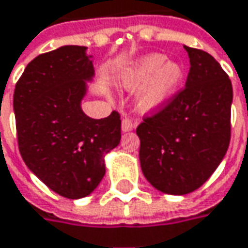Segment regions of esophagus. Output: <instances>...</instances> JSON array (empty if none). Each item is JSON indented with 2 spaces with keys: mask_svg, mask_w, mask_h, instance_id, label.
I'll use <instances>...</instances> for the list:
<instances>
[{
  "mask_svg": "<svg viewBox=\"0 0 248 248\" xmlns=\"http://www.w3.org/2000/svg\"><path fill=\"white\" fill-rule=\"evenodd\" d=\"M132 129H135V122L132 119H129V118H124V121H122V130L124 132H129Z\"/></svg>",
  "mask_w": 248,
  "mask_h": 248,
  "instance_id": "obj_1",
  "label": "esophagus"
}]
</instances>
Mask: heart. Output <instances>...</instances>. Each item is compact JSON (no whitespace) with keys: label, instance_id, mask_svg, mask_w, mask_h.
Returning a JSON list of instances; mask_svg holds the SVG:
<instances>
[{"label":"heart","instance_id":"b5f03b06","mask_svg":"<svg viewBox=\"0 0 248 248\" xmlns=\"http://www.w3.org/2000/svg\"><path fill=\"white\" fill-rule=\"evenodd\" d=\"M184 70L163 54H149L140 59L130 70L127 84L132 90H141L140 107L149 110L166 104L181 85Z\"/></svg>","mask_w":248,"mask_h":248}]
</instances>
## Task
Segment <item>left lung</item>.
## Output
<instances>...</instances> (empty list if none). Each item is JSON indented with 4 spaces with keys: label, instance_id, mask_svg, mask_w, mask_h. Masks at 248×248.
I'll list each match as a JSON object with an SVG mask.
<instances>
[{
    "label": "left lung",
    "instance_id": "1",
    "mask_svg": "<svg viewBox=\"0 0 248 248\" xmlns=\"http://www.w3.org/2000/svg\"><path fill=\"white\" fill-rule=\"evenodd\" d=\"M191 68L185 87L136 129L147 181L170 195L194 192L209 180L230 143L233 88L209 53L184 46Z\"/></svg>",
    "mask_w": 248,
    "mask_h": 248
}]
</instances>
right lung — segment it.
<instances>
[{
	"mask_svg": "<svg viewBox=\"0 0 248 248\" xmlns=\"http://www.w3.org/2000/svg\"><path fill=\"white\" fill-rule=\"evenodd\" d=\"M94 74L84 46L35 57L14 91L18 147L25 164L68 199L90 195L105 175V154L121 141V115L93 119L81 110L85 80Z\"/></svg>",
	"mask_w": 248,
	"mask_h": 248,
	"instance_id": "1",
	"label": "right lung"
}]
</instances>
